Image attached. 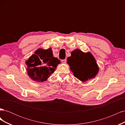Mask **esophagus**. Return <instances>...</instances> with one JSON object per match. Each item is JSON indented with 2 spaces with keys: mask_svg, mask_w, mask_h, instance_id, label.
<instances>
[{
  "mask_svg": "<svg viewBox=\"0 0 125 125\" xmlns=\"http://www.w3.org/2000/svg\"><path fill=\"white\" fill-rule=\"evenodd\" d=\"M66 62H67V60L66 59H63V60H62V63H65Z\"/></svg>",
  "mask_w": 125,
  "mask_h": 125,
  "instance_id": "obj_1",
  "label": "esophagus"
}]
</instances>
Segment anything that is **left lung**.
Wrapping results in <instances>:
<instances>
[{
  "instance_id": "left-lung-1",
  "label": "left lung",
  "mask_w": 125,
  "mask_h": 125,
  "mask_svg": "<svg viewBox=\"0 0 125 125\" xmlns=\"http://www.w3.org/2000/svg\"><path fill=\"white\" fill-rule=\"evenodd\" d=\"M67 63L74 76L82 82L95 77L99 70L93 56L90 52H84L78 49L71 52Z\"/></svg>"
}]
</instances>
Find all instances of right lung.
Segmentation results:
<instances>
[{"instance_id":"right-lung-1","label":"right lung","mask_w":125,"mask_h":125,"mask_svg":"<svg viewBox=\"0 0 125 125\" xmlns=\"http://www.w3.org/2000/svg\"><path fill=\"white\" fill-rule=\"evenodd\" d=\"M60 63L57 58L53 57L52 48L47 50L39 48L25 62L27 65L26 71L33 80L43 82L54 73Z\"/></svg>"}]
</instances>
